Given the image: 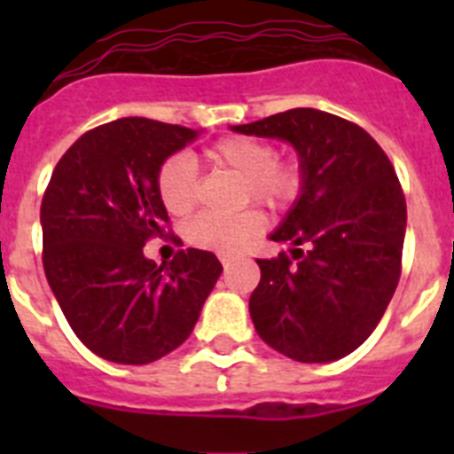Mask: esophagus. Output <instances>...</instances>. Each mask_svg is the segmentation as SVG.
Here are the masks:
<instances>
[{
	"instance_id": "1",
	"label": "esophagus",
	"mask_w": 454,
	"mask_h": 454,
	"mask_svg": "<svg viewBox=\"0 0 454 454\" xmlns=\"http://www.w3.org/2000/svg\"><path fill=\"white\" fill-rule=\"evenodd\" d=\"M218 259H220V263H223V266L227 268L231 262H234V254H230V252H220Z\"/></svg>"
}]
</instances>
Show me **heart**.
I'll return each mask as SVG.
<instances>
[{"instance_id": "1", "label": "heart", "mask_w": 454, "mask_h": 454, "mask_svg": "<svg viewBox=\"0 0 454 454\" xmlns=\"http://www.w3.org/2000/svg\"><path fill=\"white\" fill-rule=\"evenodd\" d=\"M275 150L250 136H227L207 147L208 166L231 170L243 177V192L262 200L268 207H284L300 191V170L291 161H272ZM156 192L170 215H186L195 204V163L191 156H170L156 175ZM263 227V215L256 208L239 214H198L184 227L191 246L204 250L234 252Z\"/></svg>"}]
</instances>
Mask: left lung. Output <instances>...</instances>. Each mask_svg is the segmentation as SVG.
Instances as JSON below:
<instances>
[{
	"label": "left lung",
	"mask_w": 454,
	"mask_h": 454,
	"mask_svg": "<svg viewBox=\"0 0 454 454\" xmlns=\"http://www.w3.org/2000/svg\"><path fill=\"white\" fill-rule=\"evenodd\" d=\"M231 131L288 143L300 192L268 239L288 254L256 259V334L302 364H330L372 334L400 279L407 204L382 147L356 124L291 108Z\"/></svg>",
	"instance_id": "1"
}]
</instances>
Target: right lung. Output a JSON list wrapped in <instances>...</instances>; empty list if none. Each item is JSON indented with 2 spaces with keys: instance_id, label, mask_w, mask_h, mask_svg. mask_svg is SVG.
<instances>
[{
  "instance_id": "1",
  "label": "right lung",
  "mask_w": 454,
  "mask_h": 454,
  "mask_svg": "<svg viewBox=\"0 0 454 454\" xmlns=\"http://www.w3.org/2000/svg\"><path fill=\"white\" fill-rule=\"evenodd\" d=\"M202 131L120 118L63 154L40 207L43 266L72 332L114 364L156 362L198 323L223 266L214 252H179L156 266L143 247L168 211L156 175Z\"/></svg>"
}]
</instances>
